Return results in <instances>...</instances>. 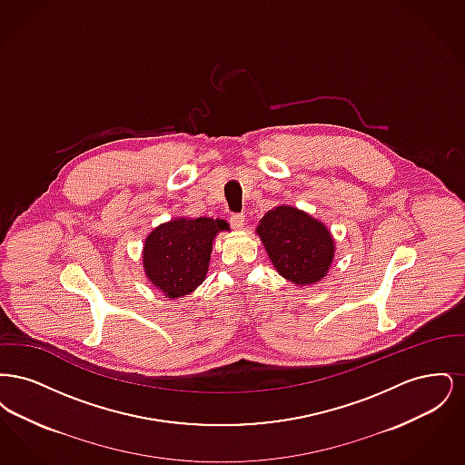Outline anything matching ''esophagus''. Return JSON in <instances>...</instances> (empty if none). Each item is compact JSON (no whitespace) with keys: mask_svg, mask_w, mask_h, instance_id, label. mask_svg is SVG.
<instances>
[{"mask_svg":"<svg viewBox=\"0 0 465 465\" xmlns=\"http://www.w3.org/2000/svg\"><path fill=\"white\" fill-rule=\"evenodd\" d=\"M230 224H232V228H235V230H242L243 226H245V216H243V214H233V216L230 218Z\"/></svg>","mask_w":465,"mask_h":465,"instance_id":"esophagus-1","label":"esophagus"}]
</instances>
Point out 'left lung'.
Returning a JSON list of instances; mask_svg holds the SVG:
<instances>
[{"label": "left lung", "mask_w": 465, "mask_h": 465, "mask_svg": "<svg viewBox=\"0 0 465 465\" xmlns=\"http://www.w3.org/2000/svg\"><path fill=\"white\" fill-rule=\"evenodd\" d=\"M256 233L272 265L294 286H312L328 275L334 239L330 228L309 213L277 205L260 220Z\"/></svg>", "instance_id": "left-lung-1"}]
</instances>
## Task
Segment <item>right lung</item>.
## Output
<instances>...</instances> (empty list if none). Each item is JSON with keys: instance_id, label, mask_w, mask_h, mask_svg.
<instances>
[{"instance_id": "1", "label": "right lung", "mask_w": 465, "mask_h": 465, "mask_svg": "<svg viewBox=\"0 0 465 465\" xmlns=\"http://www.w3.org/2000/svg\"><path fill=\"white\" fill-rule=\"evenodd\" d=\"M228 230L220 218H173L158 224L143 243L148 281L171 300L193 292L205 281L216 235Z\"/></svg>"}]
</instances>
